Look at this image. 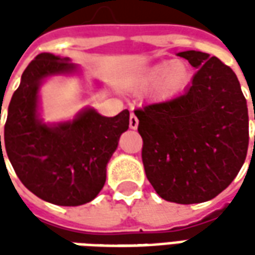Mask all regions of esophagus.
<instances>
[{"instance_id":"1","label":"esophagus","mask_w":255,"mask_h":255,"mask_svg":"<svg viewBox=\"0 0 255 255\" xmlns=\"http://www.w3.org/2000/svg\"><path fill=\"white\" fill-rule=\"evenodd\" d=\"M129 126H130V129H137V126H139V119L136 118V115H134V113H130V118H129Z\"/></svg>"}]
</instances>
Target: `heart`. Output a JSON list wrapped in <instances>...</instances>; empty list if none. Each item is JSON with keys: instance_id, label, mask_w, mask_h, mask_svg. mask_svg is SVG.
<instances>
[{"instance_id": "1", "label": "heart", "mask_w": 255, "mask_h": 255, "mask_svg": "<svg viewBox=\"0 0 255 255\" xmlns=\"http://www.w3.org/2000/svg\"><path fill=\"white\" fill-rule=\"evenodd\" d=\"M189 68L180 61H174L171 64L162 62L144 71L143 76L139 79V86L147 88L156 85L157 93L163 98H167L184 89L189 82Z\"/></svg>"}]
</instances>
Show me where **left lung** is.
Returning a JSON list of instances; mask_svg holds the SVG:
<instances>
[{
	"label": "left lung",
	"mask_w": 255,
	"mask_h": 255,
	"mask_svg": "<svg viewBox=\"0 0 255 255\" xmlns=\"http://www.w3.org/2000/svg\"><path fill=\"white\" fill-rule=\"evenodd\" d=\"M179 56L197 69L190 86L134 115L153 189L164 200L193 204L214 199L239 174L249 150V109L230 66L199 51Z\"/></svg>",
	"instance_id": "1"
}]
</instances>
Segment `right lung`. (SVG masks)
<instances>
[{"instance_id": "right-lung-1", "label": "right lung", "mask_w": 255, "mask_h": 255, "mask_svg": "<svg viewBox=\"0 0 255 255\" xmlns=\"http://www.w3.org/2000/svg\"><path fill=\"white\" fill-rule=\"evenodd\" d=\"M74 72L76 65L69 58L36 55L12 95L4 128V150L19 180L39 199L58 206H81L98 196L106 181V164L129 129L128 109L106 118L86 108L74 121L42 123L38 116L42 81ZM0 152L4 159L1 136Z\"/></svg>"}]
</instances>
